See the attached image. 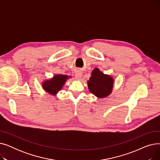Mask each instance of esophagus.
Segmentation results:
<instances>
[{"label": "esophagus", "instance_id": "1", "mask_svg": "<svg viewBox=\"0 0 160 160\" xmlns=\"http://www.w3.org/2000/svg\"><path fill=\"white\" fill-rule=\"evenodd\" d=\"M82 73L81 71H77L75 72V77L78 80H80L82 78Z\"/></svg>", "mask_w": 160, "mask_h": 160}]
</instances>
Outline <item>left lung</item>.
Listing matches in <instances>:
<instances>
[{
    "mask_svg": "<svg viewBox=\"0 0 160 160\" xmlns=\"http://www.w3.org/2000/svg\"><path fill=\"white\" fill-rule=\"evenodd\" d=\"M113 83V78L110 76L104 74L98 69H95L92 72L88 84L92 93L102 98L110 95L112 90Z\"/></svg>",
    "mask_w": 160,
    "mask_h": 160,
    "instance_id": "8db88e82",
    "label": "left lung"
}]
</instances>
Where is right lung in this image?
I'll use <instances>...</instances> for the list:
<instances>
[{
  "instance_id": "add662e5",
  "label": "right lung",
  "mask_w": 160,
  "mask_h": 160,
  "mask_svg": "<svg viewBox=\"0 0 160 160\" xmlns=\"http://www.w3.org/2000/svg\"><path fill=\"white\" fill-rule=\"evenodd\" d=\"M67 78V76L60 74L56 75L51 80L45 82L43 84V87L48 93L56 94L62 89Z\"/></svg>"
}]
</instances>
